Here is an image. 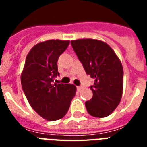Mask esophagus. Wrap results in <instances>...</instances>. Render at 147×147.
<instances>
[{"mask_svg":"<svg viewBox=\"0 0 147 147\" xmlns=\"http://www.w3.org/2000/svg\"><path fill=\"white\" fill-rule=\"evenodd\" d=\"M82 89V86H77V90H78V92H80Z\"/></svg>","mask_w":147,"mask_h":147,"instance_id":"obj_1","label":"esophagus"}]
</instances>
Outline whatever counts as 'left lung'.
I'll use <instances>...</instances> for the list:
<instances>
[{
	"label": "left lung",
	"instance_id": "obj_1",
	"mask_svg": "<svg viewBox=\"0 0 147 147\" xmlns=\"http://www.w3.org/2000/svg\"><path fill=\"white\" fill-rule=\"evenodd\" d=\"M71 47L87 75L94 78L91 100L85 102L90 115L105 117L118 106L123 94V71L121 61L106 42L92 39L71 40Z\"/></svg>",
	"mask_w": 147,
	"mask_h": 147
}]
</instances>
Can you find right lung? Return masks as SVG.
Wrapping results in <instances>:
<instances>
[{
	"label": "right lung",
	"mask_w": 147,
	"mask_h": 147,
	"mask_svg": "<svg viewBox=\"0 0 147 147\" xmlns=\"http://www.w3.org/2000/svg\"><path fill=\"white\" fill-rule=\"evenodd\" d=\"M69 40H51L39 42L26 55L21 74V85L25 96L33 109L49 121L66 114L76 87L72 84L53 83L59 75L57 61L67 49Z\"/></svg>",
	"instance_id": "1"
}]
</instances>
